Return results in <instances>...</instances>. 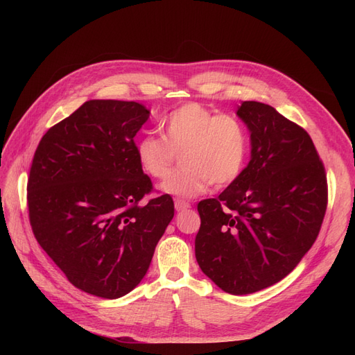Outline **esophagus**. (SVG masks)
<instances>
[{"label":"esophagus","mask_w":355,"mask_h":355,"mask_svg":"<svg viewBox=\"0 0 355 355\" xmlns=\"http://www.w3.org/2000/svg\"><path fill=\"white\" fill-rule=\"evenodd\" d=\"M191 207V204L188 202V201H185V200H176L175 201V209L178 210V211H184V210H188Z\"/></svg>","instance_id":"obj_1"}]
</instances>
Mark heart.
<instances>
[{"label": "heart", "mask_w": 355, "mask_h": 355, "mask_svg": "<svg viewBox=\"0 0 355 355\" xmlns=\"http://www.w3.org/2000/svg\"><path fill=\"white\" fill-rule=\"evenodd\" d=\"M159 128L163 137L144 136L137 142L136 154L146 175L164 179L176 153H182V167L161 184L166 194L197 197L210 184L227 187L241 175L249 153V136L237 116L189 102L163 118Z\"/></svg>", "instance_id": "1"}]
</instances>
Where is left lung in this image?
Returning <instances> with one entry per match:
<instances>
[{
  "instance_id": "obj_1",
  "label": "left lung",
  "mask_w": 355,
  "mask_h": 355,
  "mask_svg": "<svg viewBox=\"0 0 355 355\" xmlns=\"http://www.w3.org/2000/svg\"><path fill=\"white\" fill-rule=\"evenodd\" d=\"M250 161L218 198L198 202L196 257L223 292L278 283L314 244L327 207L324 166L313 139L272 106L243 102Z\"/></svg>"
}]
</instances>
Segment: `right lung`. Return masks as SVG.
<instances>
[{"mask_svg": "<svg viewBox=\"0 0 355 355\" xmlns=\"http://www.w3.org/2000/svg\"><path fill=\"white\" fill-rule=\"evenodd\" d=\"M148 118L137 102L89 101L49 128L32 159V232L85 293L116 299L132 292L175 216L168 194L139 204L153 189L135 144Z\"/></svg>", "mask_w": 355, "mask_h": 355, "instance_id": "add662e5", "label": "right lung"}]
</instances>
